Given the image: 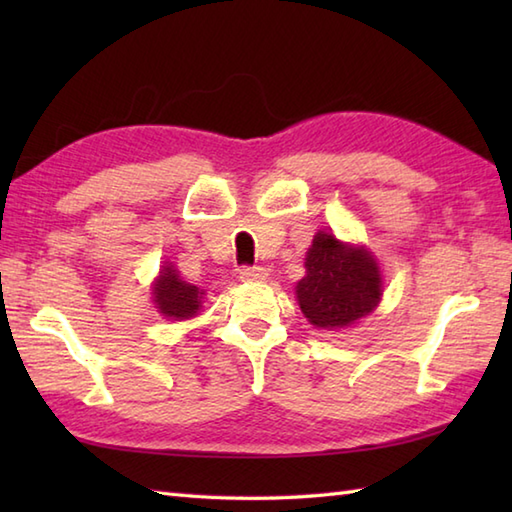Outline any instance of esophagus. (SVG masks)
<instances>
[{
  "label": "esophagus",
  "instance_id": "1",
  "mask_svg": "<svg viewBox=\"0 0 512 512\" xmlns=\"http://www.w3.org/2000/svg\"><path fill=\"white\" fill-rule=\"evenodd\" d=\"M266 277H268V273L262 266H246L239 270V279L242 281H266Z\"/></svg>",
  "mask_w": 512,
  "mask_h": 512
}]
</instances>
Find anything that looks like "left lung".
Segmentation results:
<instances>
[{
    "instance_id": "8db88e82",
    "label": "left lung",
    "mask_w": 512,
    "mask_h": 512,
    "mask_svg": "<svg viewBox=\"0 0 512 512\" xmlns=\"http://www.w3.org/2000/svg\"><path fill=\"white\" fill-rule=\"evenodd\" d=\"M297 301L319 330H345L374 312L383 297V277L365 246L345 244L319 231L306 255V277L297 284Z\"/></svg>"
}]
</instances>
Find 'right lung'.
I'll return each mask as SVG.
<instances>
[{"mask_svg": "<svg viewBox=\"0 0 512 512\" xmlns=\"http://www.w3.org/2000/svg\"><path fill=\"white\" fill-rule=\"evenodd\" d=\"M151 295H154V303L162 317L173 319V321H184L198 314V310L202 308L204 292L200 288L187 284V281H182L178 270L167 262L160 268V275L154 281V290H151Z\"/></svg>", "mask_w": 512, "mask_h": 512, "instance_id": "right-lung-1", "label": "right lung"}]
</instances>
